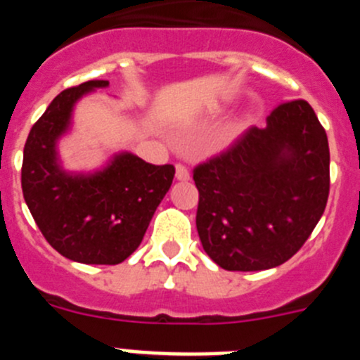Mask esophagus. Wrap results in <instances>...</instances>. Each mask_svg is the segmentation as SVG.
<instances>
[{
    "instance_id": "obj_1",
    "label": "esophagus",
    "mask_w": 360,
    "mask_h": 360,
    "mask_svg": "<svg viewBox=\"0 0 360 360\" xmlns=\"http://www.w3.org/2000/svg\"><path fill=\"white\" fill-rule=\"evenodd\" d=\"M191 178L189 171H187L186 165L182 164H176V180H180V182H187Z\"/></svg>"
}]
</instances>
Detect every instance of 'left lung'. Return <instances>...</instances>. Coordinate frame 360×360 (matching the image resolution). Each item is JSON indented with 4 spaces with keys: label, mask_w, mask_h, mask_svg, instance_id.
Segmentation results:
<instances>
[{
    "label": "left lung",
    "mask_w": 360,
    "mask_h": 360,
    "mask_svg": "<svg viewBox=\"0 0 360 360\" xmlns=\"http://www.w3.org/2000/svg\"><path fill=\"white\" fill-rule=\"evenodd\" d=\"M196 229L225 270L254 272L290 259L323 216L328 136L307 101H290L195 169Z\"/></svg>",
    "instance_id": "left-lung-1"
}]
</instances>
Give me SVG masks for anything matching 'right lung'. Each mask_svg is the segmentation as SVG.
<instances>
[{"instance_id": "right-lung-1", "label": "right lung", "mask_w": 360, "mask_h": 360, "mask_svg": "<svg viewBox=\"0 0 360 360\" xmlns=\"http://www.w3.org/2000/svg\"><path fill=\"white\" fill-rule=\"evenodd\" d=\"M108 86L88 81L61 91L32 126L23 151L21 187L37 227L61 256L86 265L131 256L174 176L171 164H148L129 151L88 173L63 167L57 144L72 129L73 108Z\"/></svg>"}]
</instances>
